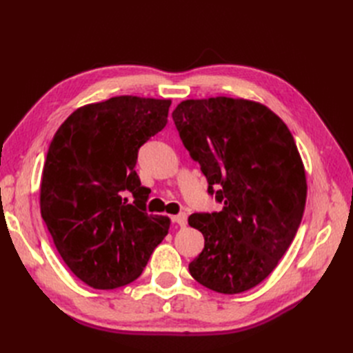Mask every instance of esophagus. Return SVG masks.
<instances>
[{
  "label": "esophagus",
  "instance_id": "esophagus-1",
  "mask_svg": "<svg viewBox=\"0 0 353 353\" xmlns=\"http://www.w3.org/2000/svg\"><path fill=\"white\" fill-rule=\"evenodd\" d=\"M172 222L178 223L179 227H185L187 225V215L185 213H178V215L172 216Z\"/></svg>",
  "mask_w": 353,
  "mask_h": 353
}]
</instances>
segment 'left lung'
<instances>
[{
	"label": "left lung",
	"instance_id": "8db88e82",
	"mask_svg": "<svg viewBox=\"0 0 353 353\" xmlns=\"http://www.w3.org/2000/svg\"><path fill=\"white\" fill-rule=\"evenodd\" d=\"M172 119L223 203L188 218L205 237L190 274L218 293L250 290L275 270L303 216L306 174L294 138L271 109L244 99L181 101Z\"/></svg>",
	"mask_w": 353,
	"mask_h": 353
}]
</instances>
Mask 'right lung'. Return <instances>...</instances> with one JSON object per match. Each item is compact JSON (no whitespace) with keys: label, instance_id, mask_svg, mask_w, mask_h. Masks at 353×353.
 Instances as JSON below:
<instances>
[{"label":"right lung","instance_id":"obj_1","mask_svg":"<svg viewBox=\"0 0 353 353\" xmlns=\"http://www.w3.org/2000/svg\"><path fill=\"white\" fill-rule=\"evenodd\" d=\"M169 105L135 95L82 105L50 144L41 216L68 268L92 288L137 280L169 231L168 216L145 212L150 190L135 172L138 150L163 130Z\"/></svg>","mask_w":353,"mask_h":353}]
</instances>
